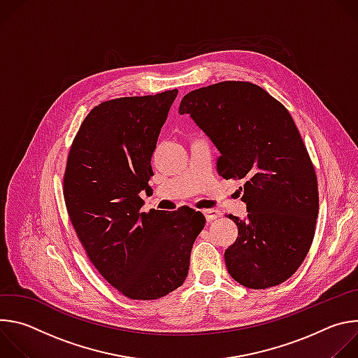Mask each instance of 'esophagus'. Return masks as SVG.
Masks as SVG:
<instances>
[{"instance_id": "esophagus-1", "label": "esophagus", "mask_w": 358, "mask_h": 358, "mask_svg": "<svg viewBox=\"0 0 358 358\" xmlns=\"http://www.w3.org/2000/svg\"><path fill=\"white\" fill-rule=\"evenodd\" d=\"M202 213H203V215H206L207 221H214V220H217V218L221 215V213H220L218 210H215V208H211V210H203Z\"/></svg>"}]
</instances>
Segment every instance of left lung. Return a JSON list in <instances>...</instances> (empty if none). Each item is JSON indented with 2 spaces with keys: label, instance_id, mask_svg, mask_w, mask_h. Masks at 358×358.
I'll return each instance as SVG.
<instances>
[{
  "label": "left lung",
  "instance_id": "1",
  "mask_svg": "<svg viewBox=\"0 0 358 358\" xmlns=\"http://www.w3.org/2000/svg\"><path fill=\"white\" fill-rule=\"evenodd\" d=\"M188 113L220 150L221 177L243 180L248 218L225 250L229 275L249 289L289 279L308 255L319 214L317 177L287 109L250 82L225 80L187 93Z\"/></svg>",
  "mask_w": 358,
  "mask_h": 358
}]
</instances>
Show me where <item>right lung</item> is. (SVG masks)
Returning <instances> with one entry per match:
<instances>
[{"label": "right lung", "instance_id": "right-lung-1", "mask_svg": "<svg viewBox=\"0 0 358 358\" xmlns=\"http://www.w3.org/2000/svg\"><path fill=\"white\" fill-rule=\"evenodd\" d=\"M178 90L101 101L71 145L64 198L87 258L115 289L134 300L160 299L180 287L192 243L206 225L199 211L141 213L140 191Z\"/></svg>", "mask_w": 358, "mask_h": 358}]
</instances>
